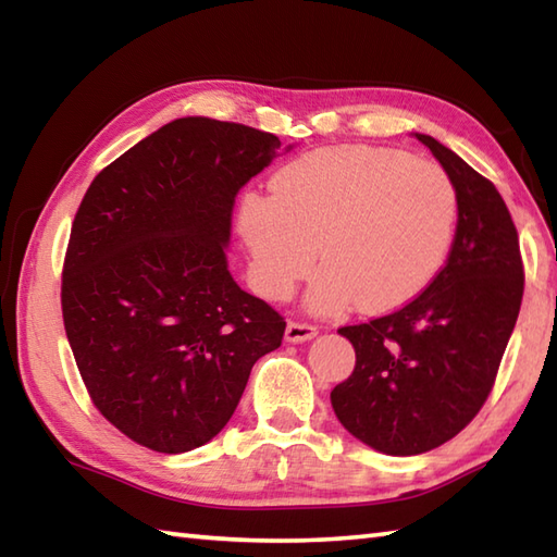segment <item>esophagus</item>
<instances>
[{"label": "esophagus", "mask_w": 557, "mask_h": 557, "mask_svg": "<svg viewBox=\"0 0 557 557\" xmlns=\"http://www.w3.org/2000/svg\"><path fill=\"white\" fill-rule=\"evenodd\" d=\"M318 335V327L311 323H301V321H289L285 330V339L287 342H306Z\"/></svg>", "instance_id": "34e87169"}]
</instances>
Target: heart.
<instances>
[{"mask_svg":"<svg viewBox=\"0 0 557 557\" xmlns=\"http://www.w3.org/2000/svg\"><path fill=\"white\" fill-rule=\"evenodd\" d=\"M457 191L441 164L405 152L339 146L285 164L272 196L248 191L239 234L256 287L285 299L313 270L315 313L389 311L429 285L449 251Z\"/></svg>","mask_w":557,"mask_h":557,"instance_id":"1","label":"heart"}]
</instances>
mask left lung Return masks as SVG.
Returning a JSON list of instances; mask_svg holds the SVG:
<instances>
[{
  "label": "left lung",
  "mask_w": 557,
  "mask_h": 557,
  "mask_svg": "<svg viewBox=\"0 0 557 557\" xmlns=\"http://www.w3.org/2000/svg\"><path fill=\"white\" fill-rule=\"evenodd\" d=\"M417 138L455 184L453 248L401 309L337 330L357 363L330 393L354 437L395 457L447 443L481 411L524 294L519 236L498 188L435 138Z\"/></svg>",
  "instance_id": "1"
}]
</instances>
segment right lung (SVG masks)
I'll return each instance as SVG.
<instances>
[{"label":"right lung","instance_id":"right-lung-1","mask_svg":"<svg viewBox=\"0 0 557 557\" xmlns=\"http://www.w3.org/2000/svg\"><path fill=\"white\" fill-rule=\"evenodd\" d=\"M280 138L186 116L108 164L83 196L64 256L62 315L90 401L164 455L212 441L285 318L232 280L236 194Z\"/></svg>","mask_w":557,"mask_h":557}]
</instances>
